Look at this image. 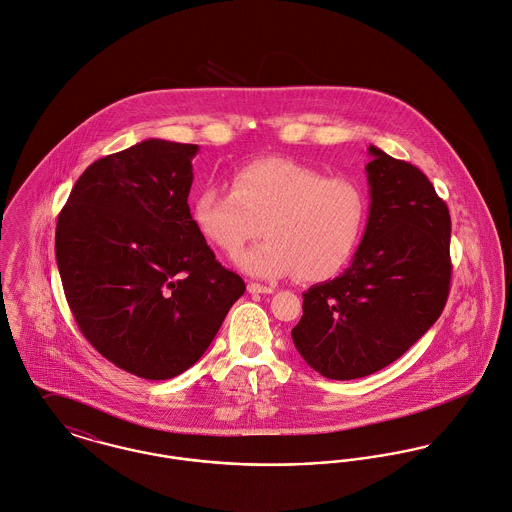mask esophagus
I'll return each instance as SVG.
<instances>
[{
	"label": "esophagus",
	"mask_w": 512,
	"mask_h": 512,
	"mask_svg": "<svg viewBox=\"0 0 512 512\" xmlns=\"http://www.w3.org/2000/svg\"><path fill=\"white\" fill-rule=\"evenodd\" d=\"M247 290L251 294H273L275 292V286H267V284L249 283L247 284Z\"/></svg>",
	"instance_id": "esophagus-1"
}]
</instances>
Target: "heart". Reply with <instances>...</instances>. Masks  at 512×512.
<instances>
[{"label": "heart", "instance_id": "b5f03b06", "mask_svg": "<svg viewBox=\"0 0 512 512\" xmlns=\"http://www.w3.org/2000/svg\"><path fill=\"white\" fill-rule=\"evenodd\" d=\"M196 231L210 245L235 255L263 233L267 241L237 257L263 279L296 273L326 281L351 261L367 222L363 188L288 159L253 161L231 176V190L202 188L190 206Z\"/></svg>", "mask_w": 512, "mask_h": 512}]
</instances>
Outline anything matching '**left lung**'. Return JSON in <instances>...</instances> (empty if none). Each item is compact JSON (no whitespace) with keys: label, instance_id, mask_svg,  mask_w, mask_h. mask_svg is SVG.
<instances>
[{"label":"left lung","instance_id":"8db88e82","mask_svg":"<svg viewBox=\"0 0 512 512\" xmlns=\"http://www.w3.org/2000/svg\"><path fill=\"white\" fill-rule=\"evenodd\" d=\"M369 220L351 265L310 286L292 341L322 377L349 381L397 361L440 318L452 281L446 202L418 167L369 147Z\"/></svg>","mask_w":512,"mask_h":512}]
</instances>
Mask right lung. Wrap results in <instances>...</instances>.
Here are the masks:
<instances>
[{"label":"right lung","instance_id":"1","mask_svg":"<svg viewBox=\"0 0 512 512\" xmlns=\"http://www.w3.org/2000/svg\"><path fill=\"white\" fill-rule=\"evenodd\" d=\"M196 153L147 139L108 155L82 172L58 214V273L80 332L149 381L192 367L245 292L192 224Z\"/></svg>","mask_w":512,"mask_h":512}]
</instances>
